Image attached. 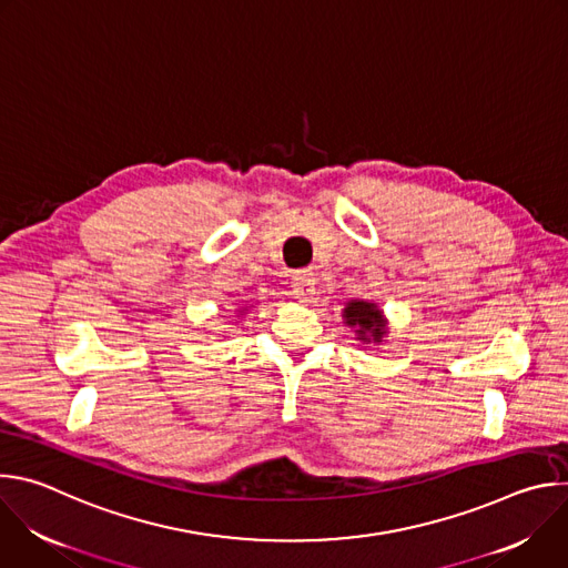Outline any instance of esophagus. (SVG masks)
I'll return each instance as SVG.
<instances>
[{
    "label": "esophagus",
    "instance_id": "34e87169",
    "mask_svg": "<svg viewBox=\"0 0 568 568\" xmlns=\"http://www.w3.org/2000/svg\"><path fill=\"white\" fill-rule=\"evenodd\" d=\"M314 285H316V281H314V274H312V272H298V274L294 276V281H292V294H294V298H298V301H310V298L314 296Z\"/></svg>",
    "mask_w": 568,
    "mask_h": 568
}]
</instances>
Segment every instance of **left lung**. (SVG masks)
Here are the masks:
<instances>
[{"label": "left lung", "mask_w": 568, "mask_h": 568, "mask_svg": "<svg viewBox=\"0 0 568 568\" xmlns=\"http://www.w3.org/2000/svg\"><path fill=\"white\" fill-rule=\"evenodd\" d=\"M346 323L348 326H355L359 339H368L373 337V342H379L382 335L386 333L382 314L377 310L375 303H366V301H353L346 305L344 310Z\"/></svg>", "instance_id": "left-lung-1"}]
</instances>
